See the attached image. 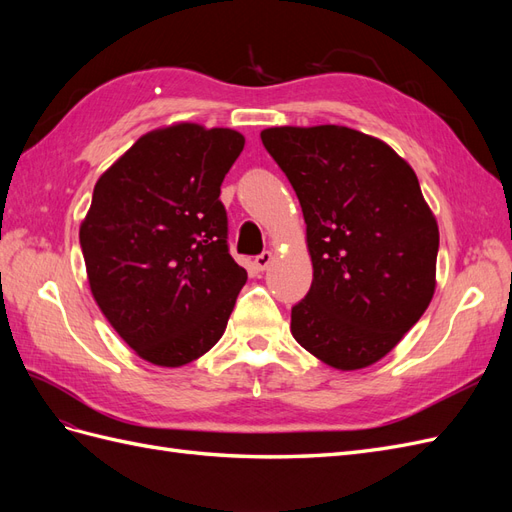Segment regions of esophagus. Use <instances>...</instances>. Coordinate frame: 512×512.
I'll list each match as a JSON object with an SVG mask.
<instances>
[{"label":"esophagus","instance_id":"esophagus-1","mask_svg":"<svg viewBox=\"0 0 512 512\" xmlns=\"http://www.w3.org/2000/svg\"><path fill=\"white\" fill-rule=\"evenodd\" d=\"M271 262H273V252H262L260 256H256L254 265H256L258 271H265L271 265Z\"/></svg>","mask_w":512,"mask_h":512}]
</instances>
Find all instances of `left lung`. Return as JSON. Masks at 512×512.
Here are the masks:
<instances>
[{"instance_id":"1","label":"left lung","mask_w":512,"mask_h":512,"mask_svg":"<svg viewBox=\"0 0 512 512\" xmlns=\"http://www.w3.org/2000/svg\"><path fill=\"white\" fill-rule=\"evenodd\" d=\"M260 138L297 192L314 267L292 337L339 371L378 363L436 292L440 230L416 173L346 126H280Z\"/></svg>"}]
</instances>
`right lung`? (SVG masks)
<instances>
[{"instance_id": "obj_1", "label": "right lung", "mask_w": 512, "mask_h": 512, "mask_svg": "<svg viewBox=\"0 0 512 512\" xmlns=\"http://www.w3.org/2000/svg\"><path fill=\"white\" fill-rule=\"evenodd\" d=\"M243 145L237 130L170 123L96 183L79 230L89 288L147 363L188 365L226 331L247 271L228 254L220 185Z\"/></svg>"}]
</instances>
